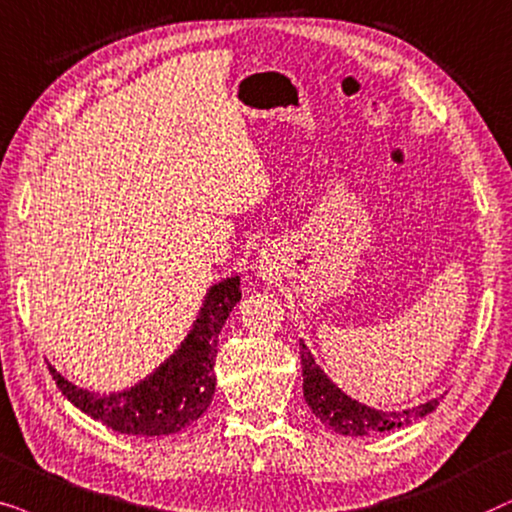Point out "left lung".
Listing matches in <instances>:
<instances>
[{
	"instance_id": "8db88e82",
	"label": "left lung",
	"mask_w": 512,
	"mask_h": 512,
	"mask_svg": "<svg viewBox=\"0 0 512 512\" xmlns=\"http://www.w3.org/2000/svg\"><path fill=\"white\" fill-rule=\"evenodd\" d=\"M299 349H302L299 356H302L306 405H309L311 412L320 419V424H325L330 431H335L339 435H351V438H358L360 435V438H363V435L410 426L421 417H426V414H431L435 407L440 405L442 395L403 412L374 410V407H367L363 403H358V400H353L351 395H346L337 384H332V379L316 365V360H313L311 351L306 349L302 339H299Z\"/></svg>"
}]
</instances>
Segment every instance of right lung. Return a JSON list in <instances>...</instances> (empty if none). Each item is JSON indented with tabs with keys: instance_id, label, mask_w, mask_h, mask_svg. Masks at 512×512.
<instances>
[{
	"instance_id": "1",
	"label": "right lung",
	"mask_w": 512,
	"mask_h": 512,
	"mask_svg": "<svg viewBox=\"0 0 512 512\" xmlns=\"http://www.w3.org/2000/svg\"><path fill=\"white\" fill-rule=\"evenodd\" d=\"M241 299V278L231 276L210 285L192 330L173 356L131 388L93 393L67 381L49 365L60 391L74 407L112 431L126 435H170L192 426L215 395V356L220 332Z\"/></svg>"
}]
</instances>
